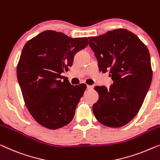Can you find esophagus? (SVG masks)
I'll use <instances>...</instances> for the list:
<instances>
[{
	"mask_svg": "<svg viewBox=\"0 0 160 160\" xmlns=\"http://www.w3.org/2000/svg\"><path fill=\"white\" fill-rule=\"evenodd\" d=\"M93 86H92V85H87V89L88 90H92L93 89Z\"/></svg>",
	"mask_w": 160,
	"mask_h": 160,
	"instance_id": "34e87169",
	"label": "esophagus"
}]
</instances>
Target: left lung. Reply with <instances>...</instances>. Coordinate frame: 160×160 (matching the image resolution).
<instances>
[{
  "instance_id": "8db88e82",
  "label": "left lung",
  "mask_w": 160,
  "mask_h": 160,
  "mask_svg": "<svg viewBox=\"0 0 160 160\" xmlns=\"http://www.w3.org/2000/svg\"><path fill=\"white\" fill-rule=\"evenodd\" d=\"M88 38L100 71H109L113 80L108 89L95 87L99 98L92 106L94 116L105 126L121 127L139 111L151 85L149 50L137 35L124 28Z\"/></svg>"
}]
</instances>
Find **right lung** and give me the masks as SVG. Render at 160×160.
I'll return each mask as SVG.
<instances>
[{
  "mask_svg": "<svg viewBox=\"0 0 160 160\" xmlns=\"http://www.w3.org/2000/svg\"><path fill=\"white\" fill-rule=\"evenodd\" d=\"M88 44L87 37L72 38L44 31L26 43L17 65V78L26 106L40 125L57 129L72 120L86 89L62 80L75 54Z\"/></svg>",
  "mask_w": 160,
  "mask_h": 160,
  "instance_id": "right-lung-1",
  "label": "right lung"
}]
</instances>
